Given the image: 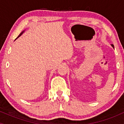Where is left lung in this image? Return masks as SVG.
<instances>
[{
  "label": "left lung",
  "instance_id": "left-lung-1",
  "mask_svg": "<svg viewBox=\"0 0 124 124\" xmlns=\"http://www.w3.org/2000/svg\"><path fill=\"white\" fill-rule=\"evenodd\" d=\"M111 46H112V47H113V48H114V45H112V44H111Z\"/></svg>",
  "mask_w": 124,
  "mask_h": 124
}]
</instances>
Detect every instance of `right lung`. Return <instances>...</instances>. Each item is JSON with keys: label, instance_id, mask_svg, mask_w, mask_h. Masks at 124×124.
I'll list each match as a JSON object with an SVG mask.
<instances>
[{"label": "right lung", "instance_id": "add662e5", "mask_svg": "<svg viewBox=\"0 0 124 124\" xmlns=\"http://www.w3.org/2000/svg\"><path fill=\"white\" fill-rule=\"evenodd\" d=\"M24 31H25V30L23 31H22V32H21V33H20V35H18V37H17V38H16V39H17V38H18V37H20V36H21V35H22V34H23V32H24ZM16 39H15V40H16Z\"/></svg>", "mask_w": 124, "mask_h": 124}]
</instances>
